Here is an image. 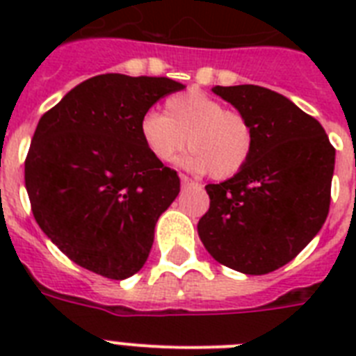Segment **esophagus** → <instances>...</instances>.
I'll return each mask as SVG.
<instances>
[{"mask_svg":"<svg viewBox=\"0 0 356 356\" xmlns=\"http://www.w3.org/2000/svg\"><path fill=\"white\" fill-rule=\"evenodd\" d=\"M181 184H183V186H197V183H194V181L190 177H186V175H181Z\"/></svg>","mask_w":356,"mask_h":356,"instance_id":"1","label":"esophagus"}]
</instances>
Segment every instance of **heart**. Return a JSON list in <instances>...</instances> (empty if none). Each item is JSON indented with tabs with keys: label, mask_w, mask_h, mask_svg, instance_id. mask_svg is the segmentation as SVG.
Listing matches in <instances>:
<instances>
[{
	"label": "heart",
	"mask_w": 356,
	"mask_h": 356,
	"mask_svg": "<svg viewBox=\"0 0 356 356\" xmlns=\"http://www.w3.org/2000/svg\"><path fill=\"white\" fill-rule=\"evenodd\" d=\"M145 149L159 162H172L192 147L181 164L195 173L229 179L248 166L254 151V127L240 111L200 90L168 97L164 114L149 111L138 123Z\"/></svg>",
	"instance_id": "1"
}]
</instances>
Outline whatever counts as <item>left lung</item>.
<instances>
[{
    "mask_svg": "<svg viewBox=\"0 0 356 356\" xmlns=\"http://www.w3.org/2000/svg\"><path fill=\"white\" fill-rule=\"evenodd\" d=\"M212 92L251 120L254 151L234 177L207 184L211 207L197 233L220 264L264 275L296 259L325 223L334 147L318 120L277 92L257 85Z\"/></svg>",
    "mask_w": 356,
    "mask_h": 356,
    "instance_id": "left-lung-1",
    "label": "left lung"
}]
</instances>
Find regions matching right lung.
<instances>
[{
	"label": "right lung",
	"instance_id": "1",
	"mask_svg": "<svg viewBox=\"0 0 356 356\" xmlns=\"http://www.w3.org/2000/svg\"><path fill=\"white\" fill-rule=\"evenodd\" d=\"M183 88L168 77L96 75L40 118L25 188L36 223L75 264L116 281L145 264L181 181L145 149L138 123Z\"/></svg>",
	"mask_w": 356,
	"mask_h": 356
}]
</instances>
